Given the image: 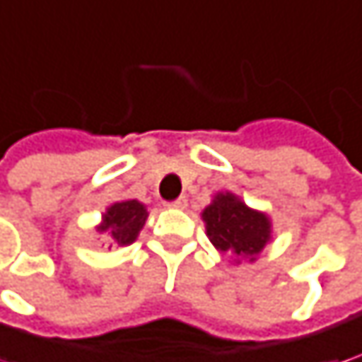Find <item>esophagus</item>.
Here are the masks:
<instances>
[{"mask_svg":"<svg viewBox=\"0 0 362 362\" xmlns=\"http://www.w3.org/2000/svg\"><path fill=\"white\" fill-rule=\"evenodd\" d=\"M186 203H188V199H186V197H180V199H176V201H172V203H168V205H170V207H176V209H184Z\"/></svg>","mask_w":362,"mask_h":362,"instance_id":"34e87169","label":"esophagus"}]
</instances>
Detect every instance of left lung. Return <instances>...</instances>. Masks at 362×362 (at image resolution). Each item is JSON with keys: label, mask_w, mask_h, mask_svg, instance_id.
I'll list each match as a JSON object with an SVG mask.
<instances>
[{"label": "left lung", "mask_w": 362, "mask_h": 362, "mask_svg": "<svg viewBox=\"0 0 362 362\" xmlns=\"http://www.w3.org/2000/svg\"><path fill=\"white\" fill-rule=\"evenodd\" d=\"M207 223V236L221 252L236 257L259 255L269 240V219L263 214L248 209L232 194H217L215 201L203 211Z\"/></svg>", "instance_id": "1"}]
</instances>
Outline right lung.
Segmentation results:
<instances>
[{"label":"right lung","instance_id":"add662e5","mask_svg":"<svg viewBox=\"0 0 362 362\" xmlns=\"http://www.w3.org/2000/svg\"><path fill=\"white\" fill-rule=\"evenodd\" d=\"M145 219L147 209L139 201H122L107 209V214L103 215V226L99 230H107L117 247H126L136 240L141 228L145 226Z\"/></svg>","mask_w":362,"mask_h":362}]
</instances>
